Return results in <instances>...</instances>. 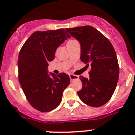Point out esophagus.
<instances>
[{"instance_id": "1", "label": "esophagus", "mask_w": 135, "mask_h": 135, "mask_svg": "<svg viewBox=\"0 0 135 135\" xmlns=\"http://www.w3.org/2000/svg\"><path fill=\"white\" fill-rule=\"evenodd\" d=\"M69 77H70V79H71V81H73L75 80V79H79V76L75 75H73V74L69 75Z\"/></svg>"}]
</instances>
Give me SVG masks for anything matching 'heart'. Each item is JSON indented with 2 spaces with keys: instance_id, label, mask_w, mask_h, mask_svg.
Instances as JSON below:
<instances>
[{
  "instance_id": "1",
  "label": "heart",
  "mask_w": 135,
  "mask_h": 135,
  "mask_svg": "<svg viewBox=\"0 0 135 135\" xmlns=\"http://www.w3.org/2000/svg\"><path fill=\"white\" fill-rule=\"evenodd\" d=\"M76 41H75V40H70V41H69L67 42V44H70V43H74V42H75Z\"/></svg>"
}]
</instances>
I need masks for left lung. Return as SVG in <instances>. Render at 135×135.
<instances>
[{
    "mask_svg": "<svg viewBox=\"0 0 135 135\" xmlns=\"http://www.w3.org/2000/svg\"><path fill=\"white\" fill-rule=\"evenodd\" d=\"M79 42L81 62L91 66L88 79L80 76L82 89L77 92L86 105L98 107L111 98L119 79V65L113 45L107 38L90 26L66 28Z\"/></svg>",
    "mask_w": 135,
    "mask_h": 135,
    "instance_id": "left-lung-1",
    "label": "left lung"
}]
</instances>
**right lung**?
<instances>
[{"mask_svg": "<svg viewBox=\"0 0 135 135\" xmlns=\"http://www.w3.org/2000/svg\"><path fill=\"white\" fill-rule=\"evenodd\" d=\"M70 37L63 28L37 31L20 51L19 81L28 101L38 111L48 112L56 109L70 84L67 74H49L47 70L48 62L54 59L57 48Z\"/></svg>", "mask_w": 135, "mask_h": 135, "instance_id": "right-lung-1", "label": "right lung"}]
</instances>
